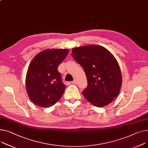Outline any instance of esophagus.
I'll use <instances>...</instances> for the list:
<instances>
[{"label": "esophagus", "mask_w": 148, "mask_h": 148, "mask_svg": "<svg viewBox=\"0 0 148 148\" xmlns=\"http://www.w3.org/2000/svg\"><path fill=\"white\" fill-rule=\"evenodd\" d=\"M72 83H73V84H77V80H74V81H73V82H72Z\"/></svg>", "instance_id": "1"}]
</instances>
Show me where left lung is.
<instances>
[{
	"label": "left lung",
	"instance_id": "left-lung-1",
	"mask_svg": "<svg viewBox=\"0 0 148 148\" xmlns=\"http://www.w3.org/2000/svg\"><path fill=\"white\" fill-rule=\"evenodd\" d=\"M71 55L86 73V99L97 107L110 103L119 95L122 84L120 68L114 56L103 46L92 45L72 49Z\"/></svg>",
	"mask_w": 148,
	"mask_h": 148
}]
</instances>
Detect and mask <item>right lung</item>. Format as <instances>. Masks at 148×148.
I'll return each instance as SVG.
<instances>
[{"label":"right lung","instance_id":"add662e5","mask_svg":"<svg viewBox=\"0 0 148 148\" xmlns=\"http://www.w3.org/2000/svg\"><path fill=\"white\" fill-rule=\"evenodd\" d=\"M67 49H46L36 55L29 65L25 78L29 99L41 108L55 105L64 94L66 86L58 67L66 57Z\"/></svg>","mask_w":148,"mask_h":148}]
</instances>
